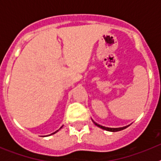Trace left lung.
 <instances>
[{
  "instance_id": "8db88e82",
  "label": "left lung",
  "mask_w": 161,
  "mask_h": 161,
  "mask_svg": "<svg viewBox=\"0 0 161 161\" xmlns=\"http://www.w3.org/2000/svg\"><path fill=\"white\" fill-rule=\"evenodd\" d=\"M92 121H93V123H94V124L96 125L97 126H98V127H100V128L103 129V130H108V131H111V132L119 131V130H123V129L126 128L127 126H129V125H128V126H123V127H115V128H114V127H106V126H102V125H100V124H98V123H95V122L93 120V119H92Z\"/></svg>"
}]
</instances>
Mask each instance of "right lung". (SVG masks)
I'll return each instance as SVG.
<instances>
[{
    "label": "right lung",
    "instance_id": "obj_1",
    "mask_svg": "<svg viewBox=\"0 0 161 161\" xmlns=\"http://www.w3.org/2000/svg\"><path fill=\"white\" fill-rule=\"evenodd\" d=\"M62 127H63V126H61V127H60V128H59V130H56V131L53 132V133H52V134H51V135H54V134H55V133H56V132H58V131H59V130H60V129H61V128H62ZM51 135H49V136H51Z\"/></svg>",
    "mask_w": 161,
    "mask_h": 161
}]
</instances>
